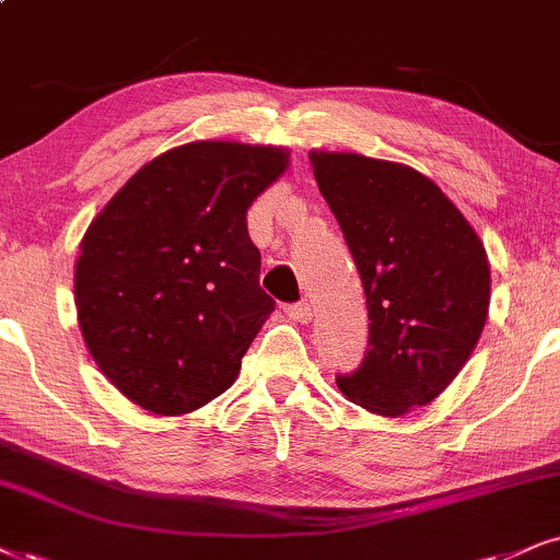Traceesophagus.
<instances>
[{"mask_svg": "<svg viewBox=\"0 0 560 560\" xmlns=\"http://www.w3.org/2000/svg\"><path fill=\"white\" fill-rule=\"evenodd\" d=\"M285 314L291 316L293 322H301V324H308L312 322V306L308 303H291V306H285Z\"/></svg>", "mask_w": 560, "mask_h": 560, "instance_id": "34e87169", "label": "esophagus"}]
</instances>
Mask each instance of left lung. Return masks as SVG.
<instances>
[{
	"instance_id": "8db88e82",
	"label": "left lung",
	"mask_w": 560,
	"mask_h": 560,
	"mask_svg": "<svg viewBox=\"0 0 560 560\" xmlns=\"http://www.w3.org/2000/svg\"><path fill=\"white\" fill-rule=\"evenodd\" d=\"M369 306V350L337 386L378 416L433 402L480 340L491 267L478 233L431 178L358 153H312Z\"/></svg>"
}]
</instances>
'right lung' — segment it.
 <instances>
[{
	"instance_id": "right-lung-1",
	"label": "right lung",
	"mask_w": 560,
	"mask_h": 560,
	"mask_svg": "<svg viewBox=\"0 0 560 560\" xmlns=\"http://www.w3.org/2000/svg\"><path fill=\"white\" fill-rule=\"evenodd\" d=\"M285 168L272 144L189 142L142 165L90 223L74 265L82 340L142 410L184 416L236 382L275 312L246 210Z\"/></svg>"
}]
</instances>
